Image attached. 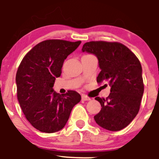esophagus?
Instances as JSON below:
<instances>
[{
  "instance_id": "1",
  "label": "esophagus",
  "mask_w": 159,
  "mask_h": 159,
  "mask_svg": "<svg viewBox=\"0 0 159 159\" xmlns=\"http://www.w3.org/2000/svg\"><path fill=\"white\" fill-rule=\"evenodd\" d=\"M81 98H82V100H84V101H89V100H90V98L88 97V96H87L86 95H82Z\"/></svg>"
}]
</instances>
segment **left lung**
I'll list each match as a JSON object with an SVG mask.
<instances>
[{"instance_id": "obj_1", "label": "left lung", "mask_w": 159, "mask_h": 159, "mask_svg": "<svg viewBox=\"0 0 159 159\" xmlns=\"http://www.w3.org/2000/svg\"><path fill=\"white\" fill-rule=\"evenodd\" d=\"M81 51L97 57L101 69L97 82H106L111 87L107 98H95L102 107L94 116L95 121L108 131L121 130L134 120L140 109L144 86L139 60L119 43L89 42Z\"/></svg>"}]
</instances>
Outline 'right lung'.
Instances as JSON below:
<instances>
[{
    "label": "right lung",
    "instance_id": "1",
    "mask_svg": "<svg viewBox=\"0 0 159 159\" xmlns=\"http://www.w3.org/2000/svg\"><path fill=\"white\" fill-rule=\"evenodd\" d=\"M81 43L45 40L35 45L20 63L16 77L18 100L25 117L40 132L61 130L81 101V95L75 91L61 95L52 88L61 76L63 62Z\"/></svg>",
    "mask_w": 159,
    "mask_h": 159
}]
</instances>
